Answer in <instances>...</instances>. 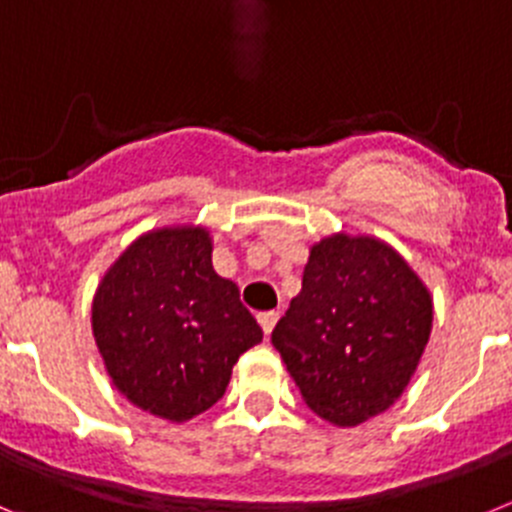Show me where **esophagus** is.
Segmentation results:
<instances>
[{"instance_id": "34e87169", "label": "esophagus", "mask_w": 512, "mask_h": 512, "mask_svg": "<svg viewBox=\"0 0 512 512\" xmlns=\"http://www.w3.org/2000/svg\"><path fill=\"white\" fill-rule=\"evenodd\" d=\"M278 311H262L260 316H257V321H260L262 331H265V336H270V331L275 329V324H278Z\"/></svg>"}]
</instances>
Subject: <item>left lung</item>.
<instances>
[{
  "instance_id": "8db88e82",
  "label": "left lung",
  "mask_w": 512,
  "mask_h": 512,
  "mask_svg": "<svg viewBox=\"0 0 512 512\" xmlns=\"http://www.w3.org/2000/svg\"><path fill=\"white\" fill-rule=\"evenodd\" d=\"M431 321L426 285L393 247L334 234L311 247L273 347L316 416L357 426L400 398Z\"/></svg>"
}]
</instances>
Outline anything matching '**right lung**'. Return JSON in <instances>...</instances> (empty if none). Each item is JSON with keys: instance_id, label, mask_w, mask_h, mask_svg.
<instances>
[{"instance_id": "add662e5", "label": "right lung", "mask_w": 512, "mask_h": 512, "mask_svg": "<svg viewBox=\"0 0 512 512\" xmlns=\"http://www.w3.org/2000/svg\"><path fill=\"white\" fill-rule=\"evenodd\" d=\"M91 326L109 377L142 411L181 423L222 398L239 354L262 342L201 227L155 229L99 283Z\"/></svg>"}]
</instances>
